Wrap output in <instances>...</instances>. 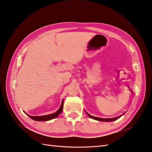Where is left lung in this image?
Wrapping results in <instances>:
<instances>
[{
  "mask_svg": "<svg viewBox=\"0 0 152 152\" xmlns=\"http://www.w3.org/2000/svg\"><path fill=\"white\" fill-rule=\"evenodd\" d=\"M86 113L88 114V115L90 117V118L94 119L95 120H98V121H114L116 120L119 119L121 116H118L117 117V118H97V117H94V116H92L90 114H88L87 112H86Z\"/></svg>",
  "mask_w": 152,
  "mask_h": 152,
  "instance_id": "obj_1",
  "label": "left lung"
}]
</instances>
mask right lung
<instances>
[{"mask_svg": "<svg viewBox=\"0 0 152 152\" xmlns=\"http://www.w3.org/2000/svg\"><path fill=\"white\" fill-rule=\"evenodd\" d=\"M63 106H64V100H62L61 104L60 105V107L59 108V109L53 114H50L46 115H41V116H31L27 114H26L28 115L30 118H31L34 121H49V120L57 118V117L61 113L62 110H63Z\"/></svg>", "mask_w": 152, "mask_h": 152, "instance_id": "right-lung-1", "label": "right lung"}]
</instances>
